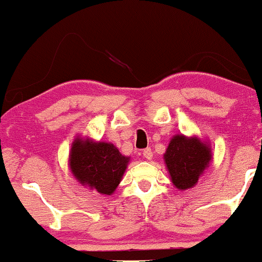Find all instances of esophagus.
I'll return each mask as SVG.
<instances>
[{"label": "esophagus", "mask_w": 262, "mask_h": 262, "mask_svg": "<svg viewBox=\"0 0 262 262\" xmlns=\"http://www.w3.org/2000/svg\"><path fill=\"white\" fill-rule=\"evenodd\" d=\"M143 156L146 159V160H151V159H152V150L150 148L144 149L143 150Z\"/></svg>", "instance_id": "1"}]
</instances>
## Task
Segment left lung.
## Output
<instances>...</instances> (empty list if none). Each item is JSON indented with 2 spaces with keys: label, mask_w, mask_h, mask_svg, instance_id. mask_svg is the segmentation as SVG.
Listing matches in <instances>:
<instances>
[{
  "label": "left lung",
  "mask_w": 262,
  "mask_h": 262,
  "mask_svg": "<svg viewBox=\"0 0 262 262\" xmlns=\"http://www.w3.org/2000/svg\"><path fill=\"white\" fill-rule=\"evenodd\" d=\"M164 161L173 186L180 191H186L196 186L209 166L212 161L210 144L196 135L176 134L171 138Z\"/></svg>",
  "instance_id": "obj_1"
}]
</instances>
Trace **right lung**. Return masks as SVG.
Masks as SVG:
<instances>
[{"label":"right lung","mask_w":262,"mask_h":262,"mask_svg":"<svg viewBox=\"0 0 262 262\" xmlns=\"http://www.w3.org/2000/svg\"><path fill=\"white\" fill-rule=\"evenodd\" d=\"M129 160L112 143L77 137L69 154V167L81 185L111 196L121 183Z\"/></svg>","instance_id":"add662e5"}]
</instances>
